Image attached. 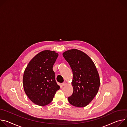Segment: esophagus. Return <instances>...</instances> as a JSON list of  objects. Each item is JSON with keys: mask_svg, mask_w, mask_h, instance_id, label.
Listing matches in <instances>:
<instances>
[{"mask_svg": "<svg viewBox=\"0 0 127 127\" xmlns=\"http://www.w3.org/2000/svg\"><path fill=\"white\" fill-rule=\"evenodd\" d=\"M66 85H67L66 82H64V83H62V86H65Z\"/></svg>", "mask_w": 127, "mask_h": 127, "instance_id": "34e87169", "label": "esophagus"}]
</instances>
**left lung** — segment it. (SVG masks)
<instances>
[{
    "instance_id": "left-lung-1",
    "label": "left lung",
    "mask_w": 127,
    "mask_h": 127,
    "mask_svg": "<svg viewBox=\"0 0 127 127\" xmlns=\"http://www.w3.org/2000/svg\"><path fill=\"white\" fill-rule=\"evenodd\" d=\"M63 56L73 71L72 95L69 103L78 107L87 106L94 99L100 86V78L96 66L89 56L77 49L65 51Z\"/></svg>"
}]
</instances>
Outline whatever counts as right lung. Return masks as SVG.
I'll return each mask as SVG.
<instances>
[{
  "instance_id": "obj_1",
  "label": "right lung",
  "mask_w": 127,
  "mask_h": 127,
  "mask_svg": "<svg viewBox=\"0 0 127 127\" xmlns=\"http://www.w3.org/2000/svg\"><path fill=\"white\" fill-rule=\"evenodd\" d=\"M58 56L54 51H42L30 61L25 69L23 79L24 91L30 100L38 105L50 103L60 88L52 69Z\"/></svg>"
}]
</instances>
